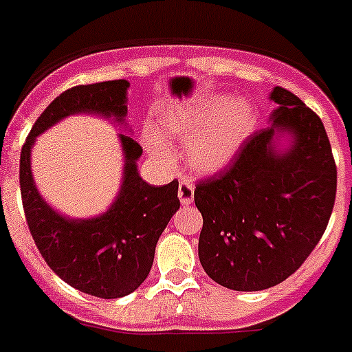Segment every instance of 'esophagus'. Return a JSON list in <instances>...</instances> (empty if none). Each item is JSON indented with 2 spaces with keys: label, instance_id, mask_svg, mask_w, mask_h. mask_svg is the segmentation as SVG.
Returning <instances> with one entry per match:
<instances>
[{
  "label": "esophagus",
  "instance_id": "esophagus-1",
  "mask_svg": "<svg viewBox=\"0 0 352 352\" xmlns=\"http://www.w3.org/2000/svg\"><path fill=\"white\" fill-rule=\"evenodd\" d=\"M179 198L182 205H191L195 199V186L189 179H180L179 182Z\"/></svg>",
  "mask_w": 352,
  "mask_h": 352
}]
</instances>
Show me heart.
Returning <instances> with one entry per match:
<instances>
[{"mask_svg":"<svg viewBox=\"0 0 352 352\" xmlns=\"http://www.w3.org/2000/svg\"><path fill=\"white\" fill-rule=\"evenodd\" d=\"M257 114L246 100L229 102L210 97L192 102L163 118L157 133L186 144V161L195 172L213 173L224 168L255 128ZM154 156L168 160L170 151L154 135L146 137Z\"/></svg>","mask_w":352,"mask_h":352,"instance_id":"b5f03b06","label":"heart"}]
</instances>
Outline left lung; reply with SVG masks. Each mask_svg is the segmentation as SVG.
I'll return each mask as SVG.
<instances>
[{"label":"left lung","mask_w":352,"mask_h":352,"mask_svg":"<svg viewBox=\"0 0 352 352\" xmlns=\"http://www.w3.org/2000/svg\"><path fill=\"white\" fill-rule=\"evenodd\" d=\"M272 126L252 133L221 172L196 182L203 215L199 262L219 285L238 292L276 287L316 248L337 195V166L320 116L290 90L274 87ZM276 127L294 146L272 149Z\"/></svg>","instance_id":"8db88e82"}]
</instances>
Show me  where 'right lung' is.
I'll return each mask as SVG.
<instances>
[{
    "label": "right lung",
    "mask_w": 352,
    "mask_h": 352,
    "mask_svg": "<svg viewBox=\"0 0 352 352\" xmlns=\"http://www.w3.org/2000/svg\"><path fill=\"white\" fill-rule=\"evenodd\" d=\"M126 88V80H114L62 91L32 124L21 153L22 206L39 254L65 283L100 298L124 297L147 278L157 239L180 206L179 180L166 186L144 182L135 165L142 147L120 135L126 160L120 196L104 215L72 221L52 210L36 191L31 147L41 131L69 114L95 113L123 121Z\"/></svg>",
    "instance_id": "right-lung-1"
}]
</instances>
